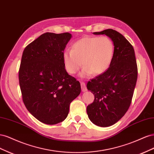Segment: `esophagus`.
<instances>
[{"label":"esophagus","instance_id":"obj_1","mask_svg":"<svg viewBox=\"0 0 154 154\" xmlns=\"http://www.w3.org/2000/svg\"><path fill=\"white\" fill-rule=\"evenodd\" d=\"M81 88H82V91L83 92H85L87 91V87H86V85H85V83L84 82H81Z\"/></svg>","mask_w":154,"mask_h":154}]
</instances>
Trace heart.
<instances>
[{"mask_svg":"<svg viewBox=\"0 0 154 154\" xmlns=\"http://www.w3.org/2000/svg\"><path fill=\"white\" fill-rule=\"evenodd\" d=\"M114 53V45L109 37L85 36L74 42L71 50L64 51L63 60L69 74L76 73L82 65V76H97L109 69Z\"/></svg>","mask_w":154,"mask_h":154,"instance_id":"1","label":"heart"}]
</instances>
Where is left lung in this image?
<instances>
[{"mask_svg": "<svg viewBox=\"0 0 154 154\" xmlns=\"http://www.w3.org/2000/svg\"><path fill=\"white\" fill-rule=\"evenodd\" d=\"M94 34L106 35L114 45L109 69L87 85L94 94V101L87 107L88 118L96 125L106 127L117 123L129 109L137 79V66L133 46L119 32L108 29Z\"/></svg>", "mask_w": 154, "mask_h": 154, "instance_id": "obj_1", "label": "left lung"}]
</instances>
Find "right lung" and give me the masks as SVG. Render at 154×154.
Segmentation results:
<instances>
[{"label":"right lung","mask_w":154,"mask_h":154,"mask_svg":"<svg viewBox=\"0 0 154 154\" xmlns=\"http://www.w3.org/2000/svg\"><path fill=\"white\" fill-rule=\"evenodd\" d=\"M69 32H45L23 51L18 80L23 102L40 122L55 125L67 118L69 105L80 94V83L69 75L63 51Z\"/></svg>","instance_id":"obj_1"}]
</instances>
